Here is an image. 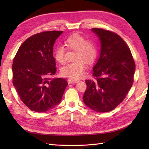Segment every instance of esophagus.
I'll return each instance as SVG.
<instances>
[{
  "label": "esophagus",
  "mask_w": 149,
  "mask_h": 149,
  "mask_svg": "<svg viewBox=\"0 0 149 149\" xmlns=\"http://www.w3.org/2000/svg\"><path fill=\"white\" fill-rule=\"evenodd\" d=\"M79 82L78 79H72L69 78L68 79V84H72V83H76Z\"/></svg>",
  "instance_id": "esophagus-1"
}]
</instances>
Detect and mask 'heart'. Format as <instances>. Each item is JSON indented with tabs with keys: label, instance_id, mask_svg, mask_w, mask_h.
Returning <instances> with one entry per match:
<instances>
[{
	"label": "heart",
	"instance_id": "obj_1",
	"mask_svg": "<svg viewBox=\"0 0 149 149\" xmlns=\"http://www.w3.org/2000/svg\"><path fill=\"white\" fill-rule=\"evenodd\" d=\"M66 49L75 51L74 61L69 63L61 69L63 76L72 79H77L85 74L86 68V62L93 63L97 55V45L92 39H87L79 34H74L65 40ZM66 49L63 46H58L54 50V58L60 64H64Z\"/></svg>",
	"mask_w": 149,
	"mask_h": 149
}]
</instances>
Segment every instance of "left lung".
I'll return each mask as SVG.
<instances>
[{
  "label": "left lung",
  "instance_id": "8db88e82",
  "mask_svg": "<svg viewBox=\"0 0 149 149\" xmlns=\"http://www.w3.org/2000/svg\"><path fill=\"white\" fill-rule=\"evenodd\" d=\"M100 40V56L93 67V79L85 81L86 105L95 111L109 112L124 100L134 82L135 62L130 49L116 33L93 28Z\"/></svg>",
  "mask_w": 149,
  "mask_h": 149
}]
</instances>
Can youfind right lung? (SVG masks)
I'll use <instances>...</instances> for the list:
<instances>
[{"label": "right lung", "instance_id": "obj_1", "mask_svg": "<svg viewBox=\"0 0 149 149\" xmlns=\"http://www.w3.org/2000/svg\"><path fill=\"white\" fill-rule=\"evenodd\" d=\"M63 31H43L31 36L19 47L12 66L13 84L25 105L45 112L61 102L68 83L52 79L56 72L53 46Z\"/></svg>", "mask_w": 149, "mask_h": 149}]
</instances>
